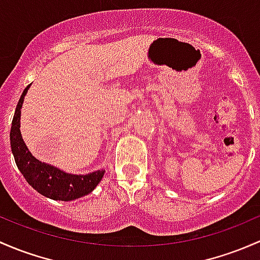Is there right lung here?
Returning a JSON list of instances; mask_svg holds the SVG:
<instances>
[{
  "label": "right lung",
  "instance_id": "add662e5",
  "mask_svg": "<svg viewBox=\"0 0 260 260\" xmlns=\"http://www.w3.org/2000/svg\"><path fill=\"white\" fill-rule=\"evenodd\" d=\"M29 86L31 84H28L22 92L11 125V149L17 168L34 189L53 201H75L89 194L102 180L106 172L105 169H98L88 174L67 173L57 167L41 162L40 159L34 157L22 139L20 131L21 108Z\"/></svg>",
  "mask_w": 260,
  "mask_h": 260
}]
</instances>
